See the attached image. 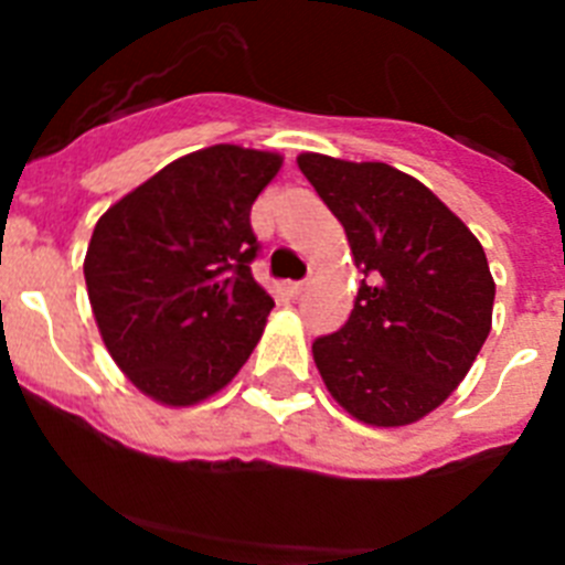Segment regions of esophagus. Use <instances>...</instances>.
I'll return each mask as SVG.
<instances>
[{
  "mask_svg": "<svg viewBox=\"0 0 565 565\" xmlns=\"http://www.w3.org/2000/svg\"><path fill=\"white\" fill-rule=\"evenodd\" d=\"M308 288V279H299V282H288V294H291V297H299V294L306 291Z\"/></svg>",
  "mask_w": 565,
  "mask_h": 565,
  "instance_id": "obj_1",
  "label": "esophagus"
}]
</instances>
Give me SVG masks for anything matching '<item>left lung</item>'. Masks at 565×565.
<instances>
[{"label": "left lung", "mask_w": 565, "mask_h": 565, "mask_svg": "<svg viewBox=\"0 0 565 565\" xmlns=\"http://www.w3.org/2000/svg\"><path fill=\"white\" fill-rule=\"evenodd\" d=\"M297 163L364 274L348 322L313 339L319 376L359 422H418L456 391L487 342L495 302L487 254L411 174L317 152Z\"/></svg>", "instance_id": "8db88e82"}]
</instances>
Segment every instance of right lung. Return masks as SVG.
<instances>
[{
  "label": "right lung",
  "instance_id": "obj_1",
  "mask_svg": "<svg viewBox=\"0 0 565 565\" xmlns=\"http://www.w3.org/2000/svg\"><path fill=\"white\" fill-rule=\"evenodd\" d=\"M279 163L232 143L183 154L96 223L89 306L109 356L154 402L209 398L263 337L274 299L252 274V203Z\"/></svg>",
  "mask_w": 565,
  "mask_h": 565
}]
</instances>
